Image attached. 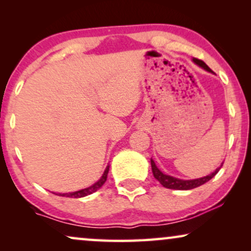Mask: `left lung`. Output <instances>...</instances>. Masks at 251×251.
<instances>
[{
    "label": "left lung",
    "instance_id": "obj_1",
    "mask_svg": "<svg viewBox=\"0 0 251 251\" xmlns=\"http://www.w3.org/2000/svg\"><path fill=\"white\" fill-rule=\"evenodd\" d=\"M193 61L199 66L204 68L205 71L208 72H211L210 68L207 66V64L204 63V61H202L201 59H198V58H194ZM151 166H152V173L154 175V177L156 178L157 180L160 181V184L162 185L163 187H167V188H171V190H192V188H195V187H199L201 186V185H203L207 183L211 179L212 177L216 176V174L218 173L219 169H221L222 166L217 168L214 173L208 175V176L205 177H202V178H198V179H192V180H183V179H178V178H175V177H171V176H168V175L161 173V171L157 169V167L155 166V163H154V161L151 159Z\"/></svg>",
    "mask_w": 251,
    "mask_h": 251
}]
</instances>
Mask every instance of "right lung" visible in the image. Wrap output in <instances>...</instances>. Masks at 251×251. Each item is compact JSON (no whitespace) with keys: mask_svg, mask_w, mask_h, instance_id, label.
Instances as JSON below:
<instances>
[{"mask_svg":"<svg viewBox=\"0 0 251 251\" xmlns=\"http://www.w3.org/2000/svg\"><path fill=\"white\" fill-rule=\"evenodd\" d=\"M108 170H109V166H107L106 168L105 173L102 174V176L100 179H99L97 183H95L92 186L88 187V188H84V190H81V191H76V192H73V193H65V194H57V195H61V197H67V198H83V197H87L89 194H92L95 193L96 191H98L99 188H100L104 183L107 179V174H108Z\"/></svg>","mask_w":251,"mask_h":251,"instance_id":"obj_1","label":"right lung"}]
</instances>
